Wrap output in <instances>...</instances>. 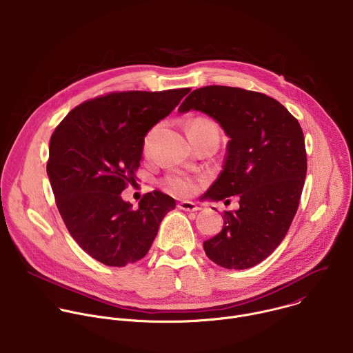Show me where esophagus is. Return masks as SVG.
I'll list each match as a JSON object with an SVG mask.
<instances>
[{
    "label": "esophagus",
    "mask_w": 353,
    "mask_h": 353,
    "mask_svg": "<svg viewBox=\"0 0 353 353\" xmlns=\"http://www.w3.org/2000/svg\"><path fill=\"white\" fill-rule=\"evenodd\" d=\"M177 208L181 210H187V212H196L199 210V206L191 201H183L177 203Z\"/></svg>",
    "instance_id": "esophagus-1"
}]
</instances>
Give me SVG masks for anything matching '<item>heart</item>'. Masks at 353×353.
Masks as SVG:
<instances>
[{"mask_svg":"<svg viewBox=\"0 0 353 353\" xmlns=\"http://www.w3.org/2000/svg\"><path fill=\"white\" fill-rule=\"evenodd\" d=\"M205 129H216L214 123L212 121H209L208 117H194V119L190 121L188 125H187L188 134L192 133V132L205 130ZM155 130L157 129L150 130L148 134L144 139L143 150H144L145 154L150 152V147H151ZM163 188L168 192H170V194H173L176 196H188V195H191L195 191L196 185H195V180H192L191 177H185V176H168L163 180Z\"/></svg>","mask_w":353,"mask_h":353,"instance_id":"heart-1","label":"heart"}]
</instances>
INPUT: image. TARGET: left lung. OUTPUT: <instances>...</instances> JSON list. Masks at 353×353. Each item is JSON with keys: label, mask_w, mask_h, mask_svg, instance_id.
<instances>
[{"label": "left lung", "mask_w": 353, "mask_h": 353, "mask_svg": "<svg viewBox=\"0 0 353 353\" xmlns=\"http://www.w3.org/2000/svg\"><path fill=\"white\" fill-rule=\"evenodd\" d=\"M190 109L213 117L230 137L205 198L240 196V209L224 210L221 231L203 243L205 254L221 268L250 269L281 244L298 210L307 168L302 128L274 98L240 87L196 88L179 108Z\"/></svg>", "instance_id": "left-lung-1"}]
</instances>
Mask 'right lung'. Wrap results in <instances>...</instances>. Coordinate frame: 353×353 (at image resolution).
<instances>
[{
    "label": "right lung",
    "instance_id": "right-lung-1",
    "mask_svg": "<svg viewBox=\"0 0 353 353\" xmlns=\"http://www.w3.org/2000/svg\"><path fill=\"white\" fill-rule=\"evenodd\" d=\"M191 88L113 91L72 109L50 140L47 173L57 208L73 240L95 261L123 268L143 259L172 196L144 194L139 208L121 192L136 181L148 130Z\"/></svg>",
    "mask_w": 353,
    "mask_h": 353
}]
</instances>
